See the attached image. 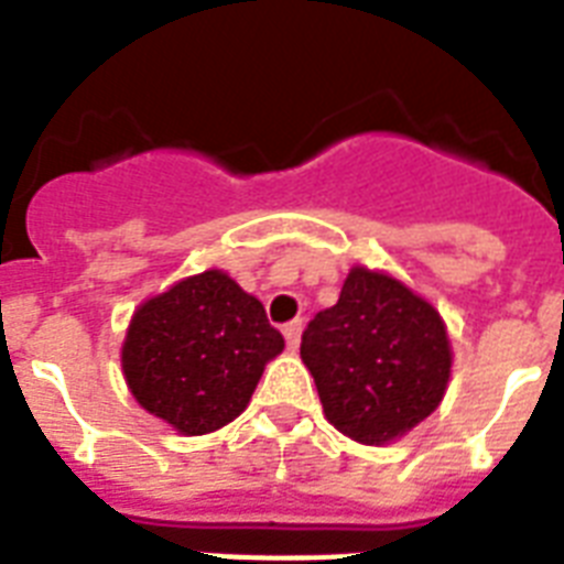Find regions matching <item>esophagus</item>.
<instances>
[{"instance_id": "34e87169", "label": "esophagus", "mask_w": 564, "mask_h": 564, "mask_svg": "<svg viewBox=\"0 0 564 564\" xmlns=\"http://www.w3.org/2000/svg\"><path fill=\"white\" fill-rule=\"evenodd\" d=\"M303 317H296V321H291V323H285V341H288V347H291V350H296V347H300V335H303Z\"/></svg>"}]
</instances>
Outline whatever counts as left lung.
Instances as JSON below:
<instances>
[{
	"label": "left lung",
	"instance_id": "1",
	"mask_svg": "<svg viewBox=\"0 0 564 564\" xmlns=\"http://www.w3.org/2000/svg\"><path fill=\"white\" fill-rule=\"evenodd\" d=\"M326 421L361 444H386L438 409L449 341L438 312L386 273L352 268L332 308L300 344Z\"/></svg>",
	"mask_w": 564,
	"mask_h": 564
}]
</instances>
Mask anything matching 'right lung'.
I'll list each match as a JSON object with an SVG mask.
<instances>
[{
  "label": "right lung",
  "mask_w": 564,
  "mask_h": 564,
  "mask_svg": "<svg viewBox=\"0 0 564 564\" xmlns=\"http://www.w3.org/2000/svg\"><path fill=\"white\" fill-rule=\"evenodd\" d=\"M282 347L264 305L220 270H205L134 312L123 373L147 412L185 435H205L247 409Z\"/></svg>",
  "instance_id": "add662e5"
}]
</instances>
